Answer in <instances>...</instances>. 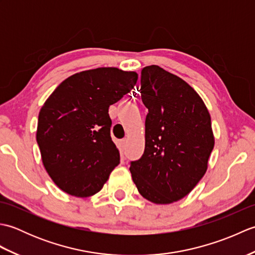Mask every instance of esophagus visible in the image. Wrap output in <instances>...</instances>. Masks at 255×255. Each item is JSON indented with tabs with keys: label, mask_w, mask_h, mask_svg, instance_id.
I'll use <instances>...</instances> for the list:
<instances>
[{
	"label": "esophagus",
	"mask_w": 255,
	"mask_h": 255,
	"mask_svg": "<svg viewBox=\"0 0 255 255\" xmlns=\"http://www.w3.org/2000/svg\"><path fill=\"white\" fill-rule=\"evenodd\" d=\"M126 143H127L126 139H123L121 140V142H119V149H121L122 152H124L125 149H126Z\"/></svg>",
	"instance_id": "esophagus-1"
}]
</instances>
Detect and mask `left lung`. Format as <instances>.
Masks as SVG:
<instances>
[{
  "instance_id": "8db88e82",
  "label": "left lung",
  "mask_w": 255,
  "mask_h": 255,
  "mask_svg": "<svg viewBox=\"0 0 255 255\" xmlns=\"http://www.w3.org/2000/svg\"><path fill=\"white\" fill-rule=\"evenodd\" d=\"M140 93L149 111L145 145L129 170L142 197L172 204L191 193L207 171L215 145L209 112L191 85L159 66L141 70Z\"/></svg>"
}]
</instances>
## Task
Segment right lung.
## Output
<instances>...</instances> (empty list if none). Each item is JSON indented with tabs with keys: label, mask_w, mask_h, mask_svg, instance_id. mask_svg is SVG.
Masks as SVG:
<instances>
[{
	"label": "right lung",
	"mask_w": 255,
	"mask_h": 255,
	"mask_svg": "<svg viewBox=\"0 0 255 255\" xmlns=\"http://www.w3.org/2000/svg\"><path fill=\"white\" fill-rule=\"evenodd\" d=\"M137 80V72L118 68L86 70L59 84L40 108L36 139L42 164L64 193L93 196L119 164L108 108Z\"/></svg>",
	"instance_id": "obj_1"
}]
</instances>
